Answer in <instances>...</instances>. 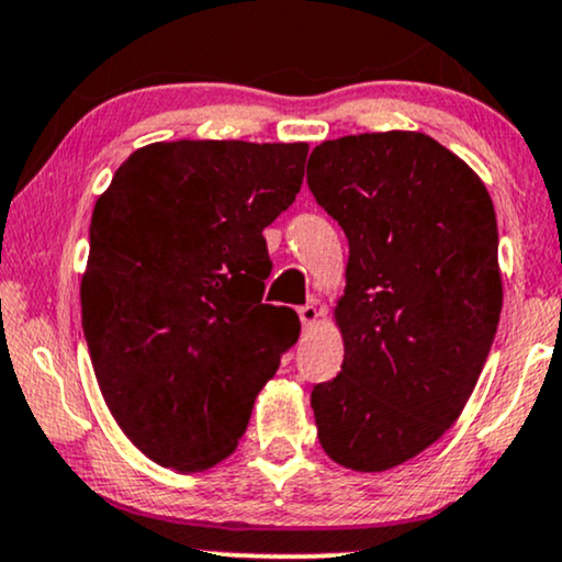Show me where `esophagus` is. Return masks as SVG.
Returning a JSON list of instances; mask_svg holds the SVG:
<instances>
[{
    "label": "esophagus",
    "mask_w": 562,
    "mask_h": 562,
    "mask_svg": "<svg viewBox=\"0 0 562 562\" xmlns=\"http://www.w3.org/2000/svg\"><path fill=\"white\" fill-rule=\"evenodd\" d=\"M299 319L303 324V329H311L316 324V319H319V311H316L314 303H306V306L299 308Z\"/></svg>",
    "instance_id": "34e87169"
}]
</instances>
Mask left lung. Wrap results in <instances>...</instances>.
Instances as JSON below:
<instances>
[{"label":"left lung","mask_w":562,"mask_h":562,"mask_svg":"<svg viewBox=\"0 0 562 562\" xmlns=\"http://www.w3.org/2000/svg\"><path fill=\"white\" fill-rule=\"evenodd\" d=\"M308 188L348 238L342 369L311 408L324 452L376 474L427 450L474 392L503 308L497 220L461 157L416 131L311 151Z\"/></svg>","instance_id":"8db88e82"}]
</instances>
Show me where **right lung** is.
<instances>
[{
  "label": "right lung",
  "instance_id": "obj_1",
  "mask_svg": "<svg viewBox=\"0 0 562 562\" xmlns=\"http://www.w3.org/2000/svg\"><path fill=\"white\" fill-rule=\"evenodd\" d=\"M306 154L157 140L97 199L80 277L88 353L114 422L159 465L195 474L233 456L299 340V314L261 303V233L295 201Z\"/></svg>",
  "mask_w": 562,
  "mask_h": 562
}]
</instances>
